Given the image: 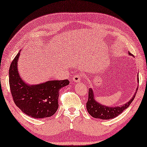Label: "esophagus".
<instances>
[{
	"label": "esophagus",
	"mask_w": 147,
	"mask_h": 147,
	"mask_svg": "<svg viewBox=\"0 0 147 147\" xmlns=\"http://www.w3.org/2000/svg\"><path fill=\"white\" fill-rule=\"evenodd\" d=\"M82 78V75H80L79 74H76L75 75H74L73 77V80L74 82H78L80 81Z\"/></svg>",
	"instance_id": "34e87169"
}]
</instances>
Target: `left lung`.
I'll use <instances>...</instances> for the list:
<instances>
[{"instance_id":"1","label":"left lung","mask_w":147,"mask_h":147,"mask_svg":"<svg viewBox=\"0 0 147 147\" xmlns=\"http://www.w3.org/2000/svg\"><path fill=\"white\" fill-rule=\"evenodd\" d=\"M130 55L131 54L129 53ZM137 77V81L138 82V74ZM138 87L136 88V92L132 98L129 101H128L127 103L124 104L123 105L119 107H108L103 105L102 104L97 102L96 99L94 98V94L93 90L91 88L88 90V99L87 102H86V109H87L88 113L92 116V117L96 118V119H100L102 120H108L112 119L117 117L120 114H121L126 109H127L129 107V105L131 104L135 97V94L137 92Z\"/></svg>"}]
</instances>
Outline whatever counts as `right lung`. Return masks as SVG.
<instances>
[{"label": "right lung", "instance_id": "add662e5", "mask_svg": "<svg viewBox=\"0 0 147 147\" xmlns=\"http://www.w3.org/2000/svg\"><path fill=\"white\" fill-rule=\"evenodd\" d=\"M20 51L9 69V84L13 100L22 112L34 119L53 116L59 107V90L69 84V80H49L41 84H26L20 76L18 61Z\"/></svg>", "mask_w": 147, "mask_h": 147}]
</instances>
